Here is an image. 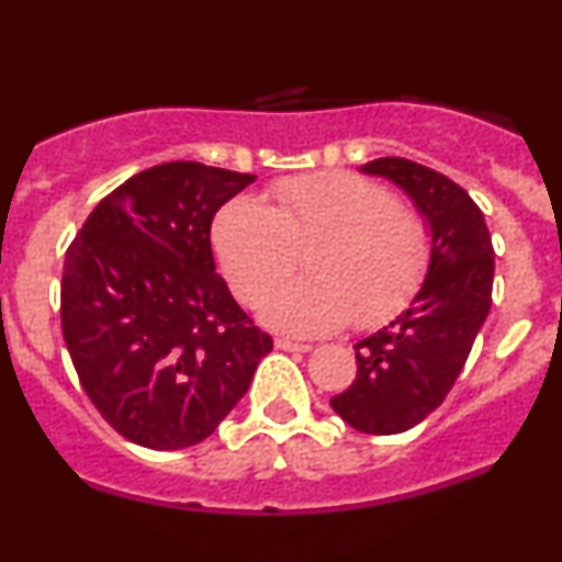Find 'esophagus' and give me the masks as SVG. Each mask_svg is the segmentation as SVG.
Returning a JSON list of instances; mask_svg holds the SVG:
<instances>
[{
	"instance_id": "34e87169",
	"label": "esophagus",
	"mask_w": 562,
	"mask_h": 562,
	"mask_svg": "<svg viewBox=\"0 0 562 562\" xmlns=\"http://www.w3.org/2000/svg\"><path fill=\"white\" fill-rule=\"evenodd\" d=\"M274 346L280 348V351H295V353L312 351V346H308V344H295V340H288V338H277Z\"/></svg>"
}]
</instances>
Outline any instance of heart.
Wrapping results in <instances>:
<instances>
[{"instance_id": "b5f03b06", "label": "heart", "mask_w": 562, "mask_h": 562, "mask_svg": "<svg viewBox=\"0 0 562 562\" xmlns=\"http://www.w3.org/2000/svg\"><path fill=\"white\" fill-rule=\"evenodd\" d=\"M274 205L237 198L214 224V250L232 290L259 301L306 256V280L277 288L261 319L290 335H322L378 325L409 303L430 261L420 216L359 173L325 171L280 179Z\"/></svg>"}]
</instances>
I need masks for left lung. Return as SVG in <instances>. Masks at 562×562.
<instances>
[{
	"mask_svg": "<svg viewBox=\"0 0 562 562\" xmlns=\"http://www.w3.org/2000/svg\"><path fill=\"white\" fill-rule=\"evenodd\" d=\"M364 173L398 184L430 229V263L409 306L359 340L357 380L330 398L351 428L393 436L447 398L492 308L494 248L473 198L449 177L406 158H378Z\"/></svg>",
	"mask_w": 562,
	"mask_h": 562,
	"instance_id": "left-lung-1",
	"label": "left lung"
}]
</instances>
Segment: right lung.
Wrapping results in <instances>:
<instances>
[{"mask_svg":"<svg viewBox=\"0 0 562 562\" xmlns=\"http://www.w3.org/2000/svg\"><path fill=\"white\" fill-rule=\"evenodd\" d=\"M254 179L195 160L153 166L102 198L70 243L63 338L100 415L139 447L209 438L272 351L211 250L216 211Z\"/></svg>","mask_w":562,"mask_h":562,"instance_id":"obj_1","label":"right lung"}]
</instances>
